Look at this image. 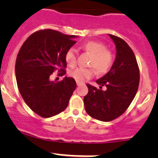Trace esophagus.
Listing matches in <instances>:
<instances>
[{
    "mask_svg": "<svg viewBox=\"0 0 158 158\" xmlns=\"http://www.w3.org/2000/svg\"><path fill=\"white\" fill-rule=\"evenodd\" d=\"M76 84H77L78 86H79L80 85H82V82H77V81H76Z\"/></svg>",
    "mask_w": 158,
    "mask_h": 158,
    "instance_id": "1",
    "label": "esophagus"
}]
</instances>
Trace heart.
<instances>
[{
    "label": "heart",
    "instance_id": "b5f03b06",
    "mask_svg": "<svg viewBox=\"0 0 158 158\" xmlns=\"http://www.w3.org/2000/svg\"><path fill=\"white\" fill-rule=\"evenodd\" d=\"M82 48L92 54L89 65L95 68L99 75L109 73L114 63V54L110 49H106V46L101 42L88 41L82 45ZM65 61L70 67L73 68L77 64V55L74 49L69 48L65 53ZM94 71L92 68L79 67L71 72L70 75L77 82H82L93 76Z\"/></svg>",
    "mask_w": 158,
    "mask_h": 158
}]
</instances>
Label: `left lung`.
<instances>
[{
  "instance_id": "8db88e82",
  "label": "left lung",
  "mask_w": 158,
  "mask_h": 158,
  "mask_svg": "<svg viewBox=\"0 0 158 158\" xmlns=\"http://www.w3.org/2000/svg\"><path fill=\"white\" fill-rule=\"evenodd\" d=\"M116 46V59L110 71L96 81L100 89L87 84L89 92L84 97L86 112L102 122H110L122 115L133 101L138 89L140 71L131 48L122 38L109 34ZM102 86L107 88L103 91Z\"/></svg>"
}]
</instances>
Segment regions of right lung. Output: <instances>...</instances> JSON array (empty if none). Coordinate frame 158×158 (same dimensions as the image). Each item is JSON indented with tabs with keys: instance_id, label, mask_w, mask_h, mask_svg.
<instances>
[{
	"instance_id": "right-lung-1",
	"label": "right lung",
	"mask_w": 158,
	"mask_h": 158,
	"mask_svg": "<svg viewBox=\"0 0 158 158\" xmlns=\"http://www.w3.org/2000/svg\"><path fill=\"white\" fill-rule=\"evenodd\" d=\"M75 35L52 29L40 30L26 40L17 54L15 75L17 87L28 107L38 115L49 118L67 107L76 88L72 77L49 80L55 71L66 73L65 53L76 43Z\"/></svg>"
}]
</instances>
